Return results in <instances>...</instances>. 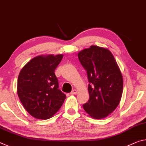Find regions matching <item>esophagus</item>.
<instances>
[{
  "label": "esophagus",
  "instance_id": "obj_1",
  "mask_svg": "<svg viewBox=\"0 0 146 146\" xmlns=\"http://www.w3.org/2000/svg\"><path fill=\"white\" fill-rule=\"evenodd\" d=\"M77 90H76V89H74V90H72V92H70V94H76V93H77Z\"/></svg>",
  "mask_w": 146,
  "mask_h": 146
}]
</instances>
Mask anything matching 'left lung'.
I'll return each instance as SVG.
<instances>
[{
	"mask_svg": "<svg viewBox=\"0 0 146 146\" xmlns=\"http://www.w3.org/2000/svg\"><path fill=\"white\" fill-rule=\"evenodd\" d=\"M87 71L89 100L83 109L94 119L104 118L116 109L123 92V78L113 55L108 49L90 46L78 53Z\"/></svg>",
	"mask_w": 146,
	"mask_h": 146,
	"instance_id": "1",
	"label": "left lung"
}]
</instances>
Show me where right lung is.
Here are the masks:
<instances>
[{"label":"right lung","instance_id":"1","mask_svg":"<svg viewBox=\"0 0 146 146\" xmlns=\"http://www.w3.org/2000/svg\"><path fill=\"white\" fill-rule=\"evenodd\" d=\"M63 54L39 56L28 62L19 73L17 94L30 115L46 120L53 116L63 105L66 95L59 88L54 70Z\"/></svg>","mask_w":146,"mask_h":146}]
</instances>
